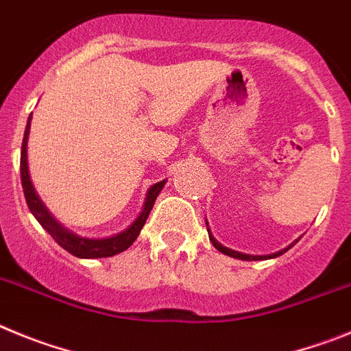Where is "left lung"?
I'll return each instance as SVG.
<instances>
[{
	"label": "left lung",
	"mask_w": 351,
	"mask_h": 351,
	"mask_svg": "<svg viewBox=\"0 0 351 351\" xmlns=\"http://www.w3.org/2000/svg\"><path fill=\"white\" fill-rule=\"evenodd\" d=\"M208 234H210V229H208ZM210 241L213 243L215 248H217L219 252H222L223 255H229V257H234V258H241V261H262V258H274V257H280V255L285 254L289 248H292V245H290V246H287L285 250H280L273 255H246V254H239V252H234V250H229V248H226V246L220 245V243L217 241V239H215L211 234H210Z\"/></svg>",
	"instance_id": "left-lung-1"
}]
</instances>
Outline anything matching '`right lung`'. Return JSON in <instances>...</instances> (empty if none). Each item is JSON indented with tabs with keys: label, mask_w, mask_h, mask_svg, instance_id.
I'll use <instances>...</instances> for the list:
<instances>
[{
	"label": "right lung",
	"mask_w": 351,
	"mask_h": 351,
	"mask_svg": "<svg viewBox=\"0 0 351 351\" xmlns=\"http://www.w3.org/2000/svg\"><path fill=\"white\" fill-rule=\"evenodd\" d=\"M29 122H31V115L29 121H27L26 131H24V140H22V150H21V182H22V189H24V195H26V203L29 206L31 213L34 215V219L40 222V226L56 239L58 245H61L66 252H69L75 257L80 258H99V257H112V255L121 254V252L128 250L129 246L134 243V239L140 236L141 227L145 226L147 222L148 215H150V210H152L154 203H156L157 195L159 192L162 191L164 183L162 182L156 183L150 187L147 194V201H145L143 211L140 213L134 222L121 232V234L112 236V238H105V239H87V238H80V236L73 234V232H69L66 230L64 227L59 226L56 220H53L52 215L47 211V208L43 206V203L40 201V197L34 192L33 185H31L29 180V173H27V134H29Z\"/></svg>",
	"instance_id": "1"
}]
</instances>
